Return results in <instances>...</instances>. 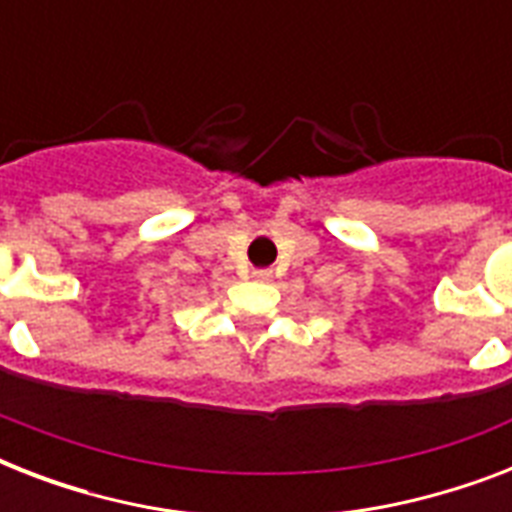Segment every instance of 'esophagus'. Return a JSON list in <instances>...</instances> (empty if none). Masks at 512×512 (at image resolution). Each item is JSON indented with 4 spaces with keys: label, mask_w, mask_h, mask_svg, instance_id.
Instances as JSON below:
<instances>
[{
    "label": "esophagus",
    "mask_w": 512,
    "mask_h": 512,
    "mask_svg": "<svg viewBox=\"0 0 512 512\" xmlns=\"http://www.w3.org/2000/svg\"><path fill=\"white\" fill-rule=\"evenodd\" d=\"M252 276H255L257 281H271L273 279V273L268 271V268H260V271H255Z\"/></svg>",
    "instance_id": "34e87169"
}]
</instances>
